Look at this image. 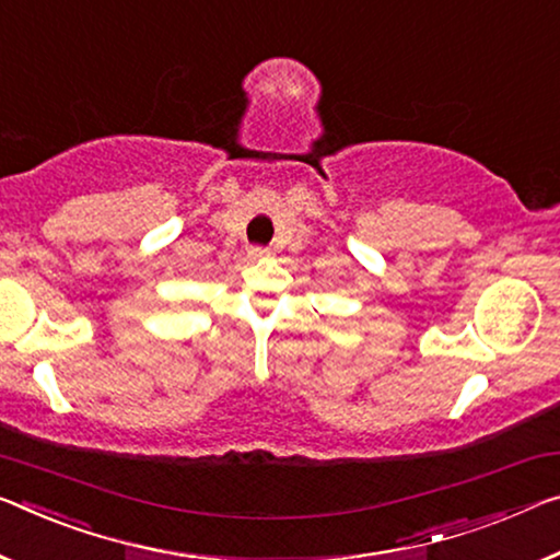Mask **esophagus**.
Masks as SVG:
<instances>
[{"label": "esophagus", "mask_w": 560, "mask_h": 560, "mask_svg": "<svg viewBox=\"0 0 560 560\" xmlns=\"http://www.w3.org/2000/svg\"><path fill=\"white\" fill-rule=\"evenodd\" d=\"M272 253L268 250V247H250V250H247V257H250V260H262V257H270Z\"/></svg>", "instance_id": "obj_1"}]
</instances>
